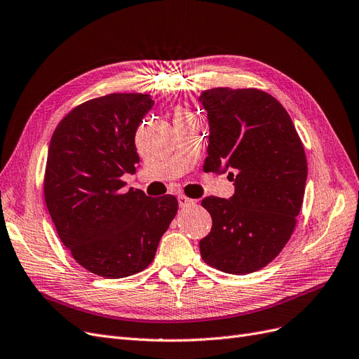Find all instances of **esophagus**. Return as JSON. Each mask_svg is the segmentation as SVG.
I'll return each instance as SVG.
<instances>
[{"instance_id": "1", "label": "esophagus", "mask_w": 359, "mask_h": 359, "mask_svg": "<svg viewBox=\"0 0 359 359\" xmlns=\"http://www.w3.org/2000/svg\"><path fill=\"white\" fill-rule=\"evenodd\" d=\"M177 200H179V205L180 207H188V205L194 204V200L188 198V196H184V195H179Z\"/></svg>"}]
</instances>
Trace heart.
<instances>
[{
	"label": "heart",
	"instance_id": "1",
	"mask_svg": "<svg viewBox=\"0 0 359 359\" xmlns=\"http://www.w3.org/2000/svg\"><path fill=\"white\" fill-rule=\"evenodd\" d=\"M183 114H187V113H183V111H177V116H183Z\"/></svg>",
	"mask_w": 359,
	"mask_h": 359
}]
</instances>
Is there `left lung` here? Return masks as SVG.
<instances>
[{"mask_svg":"<svg viewBox=\"0 0 359 359\" xmlns=\"http://www.w3.org/2000/svg\"><path fill=\"white\" fill-rule=\"evenodd\" d=\"M200 101L210 125L204 171L231 170L229 200L205 196L212 231L200 240L203 261L229 274L270 264L291 238L302 210L307 159L291 116L261 89L213 88Z\"/></svg>","mask_w":359,"mask_h":359,"instance_id":"1","label":"left lung"}]
</instances>
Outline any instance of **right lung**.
Masks as SVG:
<instances>
[{"mask_svg":"<svg viewBox=\"0 0 359 359\" xmlns=\"http://www.w3.org/2000/svg\"><path fill=\"white\" fill-rule=\"evenodd\" d=\"M154 107L147 94H109L79 104L57 123L44 171V200L56 233L88 271L121 279L154 261L175 219V195L123 191L140 163L135 131Z\"/></svg>","mask_w":359,"mask_h":359,"instance_id":"obj_1","label":"right lung"}]
</instances>
